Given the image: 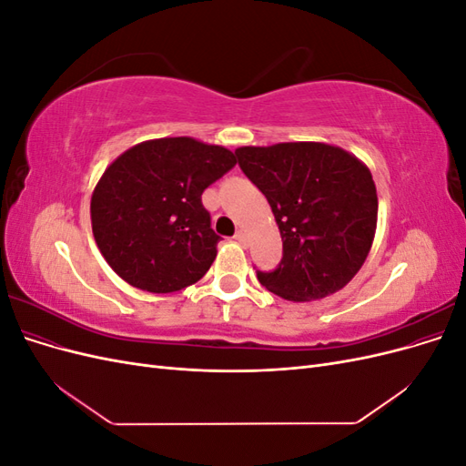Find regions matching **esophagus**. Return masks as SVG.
I'll list each match as a JSON object with an SVG mask.
<instances>
[{"label":"esophagus","mask_w":466,"mask_h":466,"mask_svg":"<svg viewBox=\"0 0 466 466\" xmlns=\"http://www.w3.org/2000/svg\"><path fill=\"white\" fill-rule=\"evenodd\" d=\"M233 238H235V241L241 243V245H245V243H247V235H245V231H237Z\"/></svg>","instance_id":"obj_1"}]
</instances>
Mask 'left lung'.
<instances>
[{"label":"left lung","instance_id":"1","mask_svg":"<svg viewBox=\"0 0 466 466\" xmlns=\"http://www.w3.org/2000/svg\"><path fill=\"white\" fill-rule=\"evenodd\" d=\"M272 208L284 257L258 281L288 301L342 289L368 258L377 229L375 182L356 155L319 142L235 149Z\"/></svg>","mask_w":466,"mask_h":466}]
</instances>
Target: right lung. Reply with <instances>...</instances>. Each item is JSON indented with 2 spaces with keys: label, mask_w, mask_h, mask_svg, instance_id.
<instances>
[{
  "label": "right lung",
  "mask_w": 466,
  "mask_h": 466,
  "mask_svg": "<svg viewBox=\"0 0 466 466\" xmlns=\"http://www.w3.org/2000/svg\"><path fill=\"white\" fill-rule=\"evenodd\" d=\"M237 159L194 137L142 142L112 161L91 196L98 250L124 281L171 293L196 284L218 255L202 192Z\"/></svg>",
  "instance_id": "obj_1"
}]
</instances>
